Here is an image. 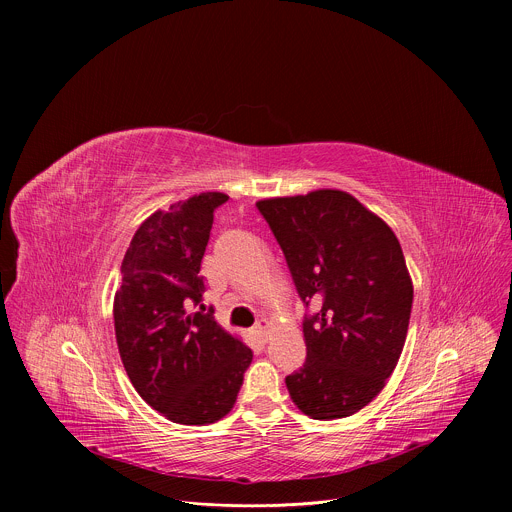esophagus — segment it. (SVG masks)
<instances>
[{
	"label": "esophagus",
	"mask_w": 512,
	"mask_h": 512,
	"mask_svg": "<svg viewBox=\"0 0 512 512\" xmlns=\"http://www.w3.org/2000/svg\"><path fill=\"white\" fill-rule=\"evenodd\" d=\"M269 328H271L269 320H259V322L255 324L253 332H255V336H257L259 340H267V336H269Z\"/></svg>",
	"instance_id": "1"
}]
</instances>
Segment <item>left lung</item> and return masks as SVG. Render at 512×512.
I'll return each instance as SVG.
<instances>
[{
  "label": "left lung",
  "mask_w": 512,
  "mask_h": 512,
  "mask_svg": "<svg viewBox=\"0 0 512 512\" xmlns=\"http://www.w3.org/2000/svg\"><path fill=\"white\" fill-rule=\"evenodd\" d=\"M296 289L320 310L304 320L306 362L285 377L291 401L312 419L369 405L405 346L413 283L401 245L381 216L332 188L257 202Z\"/></svg>",
  "instance_id": "left-lung-1"
}]
</instances>
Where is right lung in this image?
<instances>
[{
	"label": "right lung",
	"mask_w": 512,
	"mask_h": 512,
	"mask_svg": "<svg viewBox=\"0 0 512 512\" xmlns=\"http://www.w3.org/2000/svg\"><path fill=\"white\" fill-rule=\"evenodd\" d=\"M223 192H200L156 210L121 263L113 320L125 373L152 409L182 425H208L235 405L251 348L214 322L198 275ZM201 306L200 313L189 308Z\"/></svg>",
	"instance_id": "add662e5"
}]
</instances>
